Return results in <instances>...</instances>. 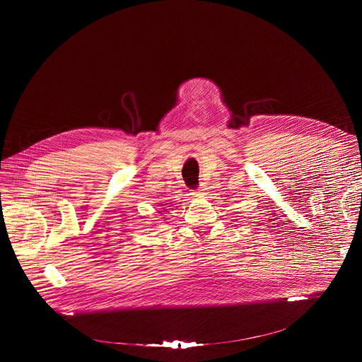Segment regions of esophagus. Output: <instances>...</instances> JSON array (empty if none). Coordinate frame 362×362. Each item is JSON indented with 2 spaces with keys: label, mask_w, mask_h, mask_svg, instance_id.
<instances>
[{
  "label": "esophagus",
  "mask_w": 362,
  "mask_h": 362,
  "mask_svg": "<svg viewBox=\"0 0 362 362\" xmlns=\"http://www.w3.org/2000/svg\"><path fill=\"white\" fill-rule=\"evenodd\" d=\"M205 191H206V188H205V187H201L194 195H195V197H202V195H205Z\"/></svg>",
  "instance_id": "34e87169"
}]
</instances>
